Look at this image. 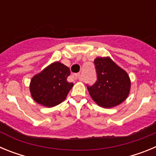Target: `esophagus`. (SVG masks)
<instances>
[{
    "instance_id": "34e87169",
    "label": "esophagus",
    "mask_w": 156,
    "mask_h": 156,
    "mask_svg": "<svg viewBox=\"0 0 156 156\" xmlns=\"http://www.w3.org/2000/svg\"><path fill=\"white\" fill-rule=\"evenodd\" d=\"M80 76V73H76L73 75V79L74 80H79Z\"/></svg>"
}]
</instances>
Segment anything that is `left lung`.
<instances>
[{
  "mask_svg": "<svg viewBox=\"0 0 156 156\" xmlns=\"http://www.w3.org/2000/svg\"><path fill=\"white\" fill-rule=\"evenodd\" d=\"M97 80L87 90L92 99L104 108L116 106L127 98L130 89L129 76L109 58L94 59Z\"/></svg>",
  "mask_w": 156,
  "mask_h": 156,
  "instance_id": "8db88e82",
  "label": "left lung"
}]
</instances>
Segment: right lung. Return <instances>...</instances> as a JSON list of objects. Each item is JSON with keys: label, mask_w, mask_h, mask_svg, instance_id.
I'll use <instances>...</instances> for the list:
<instances>
[{"label": "right lung", "mask_w": 156, "mask_h": 156, "mask_svg": "<svg viewBox=\"0 0 156 156\" xmlns=\"http://www.w3.org/2000/svg\"><path fill=\"white\" fill-rule=\"evenodd\" d=\"M69 69L61 62H54L39 74L34 76L30 83L32 97L38 104L53 107L62 102L73 87L67 81Z\"/></svg>", "instance_id": "1"}]
</instances>
